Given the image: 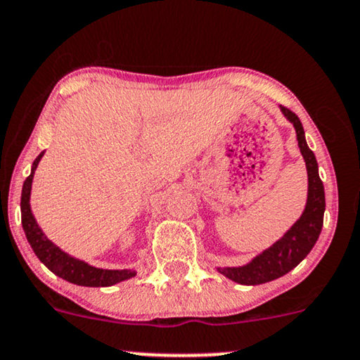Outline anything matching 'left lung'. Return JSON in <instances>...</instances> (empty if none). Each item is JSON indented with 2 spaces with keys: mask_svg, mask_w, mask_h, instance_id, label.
Instances as JSON below:
<instances>
[{
  "mask_svg": "<svg viewBox=\"0 0 360 360\" xmlns=\"http://www.w3.org/2000/svg\"><path fill=\"white\" fill-rule=\"evenodd\" d=\"M282 112L292 122L297 133V143L306 161L307 176H309V194L307 206L304 209L301 219L290 227L284 238L277 240L272 248L264 251L252 262L243 267H226L219 269L221 274L229 277L231 281L239 282L244 285H257L264 282L274 281L277 277L288 274L292 271L304 257L311 252V249L319 238L322 222H324L326 195L324 184H322L319 172H317V161L314 153L309 149L306 138H304L302 122L290 109L281 106Z\"/></svg>",
  "mask_w": 360,
  "mask_h": 360,
  "instance_id": "left-lung-1",
  "label": "left lung"
}]
</instances>
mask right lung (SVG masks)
I'll list each match as a JSON object with an SVG mask.
<instances>
[{"mask_svg": "<svg viewBox=\"0 0 360 360\" xmlns=\"http://www.w3.org/2000/svg\"><path fill=\"white\" fill-rule=\"evenodd\" d=\"M43 154L44 153H41L39 156L34 159L33 169H31V174L26 177L21 193L22 229H25L26 239H28L30 245L33 248V251L36 256H38L39 261L43 262L49 271L54 272V274L59 277H63L65 281L78 285H86V288H104V285H112L116 284V282L126 281L129 279V277L136 276L134 271H108L89 266V264L79 261V259L68 256L66 252H63L61 249L56 248V245L43 234V231H41L39 226L36 224L30 207V194L31 183H33V174L39 159L43 158Z\"/></svg>", "mask_w": 360, "mask_h": 360, "instance_id": "right-lung-1", "label": "right lung"}]
</instances>
